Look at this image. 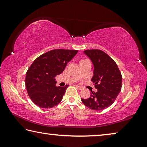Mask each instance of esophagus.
I'll return each mask as SVG.
<instances>
[{
	"instance_id": "34e87169",
	"label": "esophagus",
	"mask_w": 147,
	"mask_h": 147,
	"mask_svg": "<svg viewBox=\"0 0 147 147\" xmlns=\"http://www.w3.org/2000/svg\"><path fill=\"white\" fill-rule=\"evenodd\" d=\"M75 86L76 87V88H78V89H80V90H82V89H83V88H82V87H81V86H78V85H76Z\"/></svg>"
}]
</instances>
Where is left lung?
Here are the masks:
<instances>
[{"label": "left lung", "mask_w": 147, "mask_h": 147, "mask_svg": "<svg viewBox=\"0 0 147 147\" xmlns=\"http://www.w3.org/2000/svg\"><path fill=\"white\" fill-rule=\"evenodd\" d=\"M94 65L91 81L97 91H91L88 98L81 100L85 106L94 110H103L110 106L122 88V75L113 59L101 50L84 51Z\"/></svg>", "instance_id": "1"}]
</instances>
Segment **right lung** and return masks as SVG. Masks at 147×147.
I'll return each instance as SVG.
<instances>
[{"mask_svg": "<svg viewBox=\"0 0 147 147\" xmlns=\"http://www.w3.org/2000/svg\"><path fill=\"white\" fill-rule=\"evenodd\" d=\"M77 53L76 50L54 49L34 61L26 73L25 85L29 97L36 105L51 108L61 101L69 85L56 87L55 77L64 71Z\"/></svg>", "mask_w": 147, "mask_h": 147, "instance_id": "obj_1", "label": "right lung"}]
</instances>
